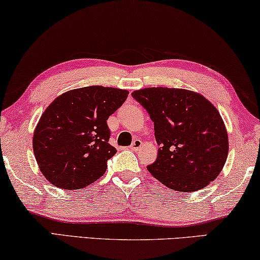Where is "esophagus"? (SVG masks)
<instances>
[{"instance_id":"obj_1","label":"esophagus","mask_w":260,"mask_h":260,"mask_svg":"<svg viewBox=\"0 0 260 260\" xmlns=\"http://www.w3.org/2000/svg\"><path fill=\"white\" fill-rule=\"evenodd\" d=\"M141 146H142V141L140 140V139H135V140L133 141V143H132V145H131V149L138 150V149L141 148Z\"/></svg>"}]
</instances>
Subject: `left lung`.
<instances>
[{
  "label": "left lung",
  "instance_id": "obj_1",
  "mask_svg": "<svg viewBox=\"0 0 260 260\" xmlns=\"http://www.w3.org/2000/svg\"><path fill=\"white\" fill-rule=\"evenodd\" d=\"M132 96L148 112L160 146L147 169L173 190H200L219 175L229 141L219 112L199 93L182 88L148 87Z\"/></svg>",
  "mask_w": 260,
  "mask_h": 260
}]
</instances>
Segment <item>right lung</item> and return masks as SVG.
<instances>
[{"label": "right lung", "instance_id": "obj_1", "mask_svg": "<svg viewBox=\"0 0 260 260\" xmlns=\"http://www.w3.org/2000/svg\"><path fill=\"white\" fill-rule=\"evenodd\" d=\"M128 91L87 86L65 92L50 104L34 133L41 172L61 189H81L100 179L117 153L108 143L107 119L125 103Z\"/></svg>", "mask_w": 260, "mask_h": 260}]
</instances>
